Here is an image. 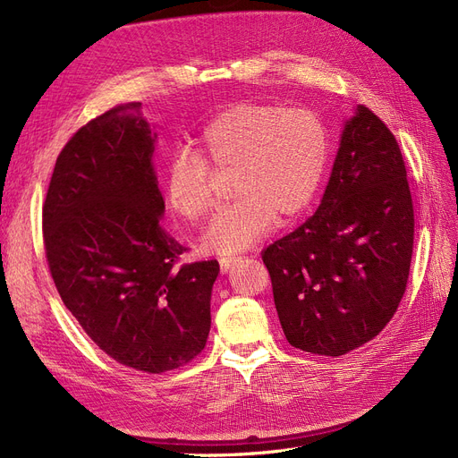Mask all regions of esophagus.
Returning a JSON list of instances; mask_svg holds the SVG:
<instances>
[{"label": "esophagus", "mask_w": 458, "mask_h": 458, "mask_svg": "<svg viewBox=\"0 0 458 458\" xmlns=\"http://www.w3.org/2000/svg\"><path fill=\"white\" fill-rule=\"evenodd\" d=\"M241 258L239 256H233V258H221L219 259V267H221V271H224V273H227L233 266H234V263H237Z\"/></svg>", "instance_id": "esophagus-1"}]
</instances>
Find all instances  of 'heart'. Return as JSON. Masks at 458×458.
<instances>
[{"label":"heart","mask_w":458,"mask_h":458,"mask_svg":"<svg viewBox=\"0 0 458 458\" xmlns=\"http://www.w3.org/2000/svg\"><path fill=\"white\" fill-rule=\"evenodd\" d=\"M328 133L310 108L267 103L233 105L206 123L197 155L177 152L165 164L164 192L172 210L197 221L216 206V175L233 172L239 195L204 233V246L234 254L258 242L273 221L286 224L306 210L321 185Z\"/></svg>","instance_id":"b5f03b06"}]
</instances>
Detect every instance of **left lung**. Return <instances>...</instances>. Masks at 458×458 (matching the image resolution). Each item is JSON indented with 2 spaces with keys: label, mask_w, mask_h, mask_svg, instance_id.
<instances>
[{
  "label": "left lung",
  "mask_w": 458,
  "mask_h": 458,
  "mask_svg": "<svg viewBox=\"0 0 458 458\" xmlns=\"http://www.w3.org/2000/svg\"><path fill=\"white\" fill-rule=\"evenodd\" d=\"M412 241L403 155L357 105L317 212L261 252L290 345L338 357L377 336L405 294Z\"/></svg>",
  "instance_id": "1"
}]
</instances>
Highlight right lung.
I'll list each match as a JSON object with an SVG mask.
<instances>
[{"mask_svg":"<svg viewBox=\"0 0 458 458\" xmlns=\"http://www.w3.org/2000/svg\"><path fill=\"white\" fill-rule=\"evenodd\" d=\"M140 106L108 110L64 145L44 202V244L63 303L99 350L160 374L204 350L219 263L179 266L189 248L160 225L157 133Z\"/></svg>","mask_w":458,"mask_h":458,"instance_id":"obj_1","label":"right lung"}]
</instances>
